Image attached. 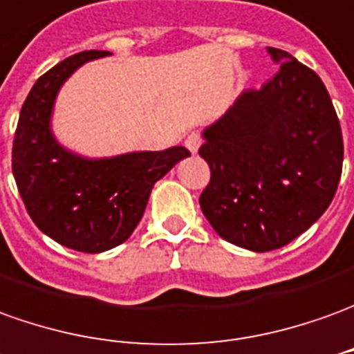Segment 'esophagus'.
Listing matches in <instances>:
<instances>
[{
	"instance_id": "esophagus-1",
	"label": "esophagus",
	"mask_w": 354,
	"mask_h": 354,
	"mask_svg": "<svg viewBox=\"0 0 354 354\" xmlns=\"http://www.w3.org/2000/svg\"><path fill=\"white\" fill-rule=\"evenodd\" d=\"M201 145H202V136L198 135V133H194V131H192V133H189V135H187V138H185V146H187V148H189L192 153L198 152Z\"/></svg>"
}]
</instances>
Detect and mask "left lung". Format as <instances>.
I'll use <instances>...</instances> for the list:
<instances>
[{
  "label": "left lung",
  "instance_id": "obj_1",
  "mask_svg": "<svg viewBox=\"0 0 354 354\" xmlns=\"http://www.w3.org/2000/svg\"><path fill=\"white\" fill-rule=\"evenodd\" d=\"M279 69L260 90H245L204 131L209 183L201 208L219 237L254 252L285 245L310 227L335 196L343 136L320 77L268 48Z\"/></svg>",
  "mask_w": 354,
  "mask_h": 354
}]
</instances>
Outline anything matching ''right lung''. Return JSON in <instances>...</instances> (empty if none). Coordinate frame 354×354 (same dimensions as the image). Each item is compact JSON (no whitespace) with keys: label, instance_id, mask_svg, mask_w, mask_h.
<instances>
[{"label":"right lung","instance_id":"1","mask_svg":"<svg viewBox=\"0 0 354 354\" xmlns=\"http://www.w3.org/2000/svg\"><path fill=\"white\" fill-rule=\"evenodd\" d=\"M109 51H80L36 80L24 100L13 138V175L36 227L63 247L104 252L125 243L145 214L153 183L191 156L185 146L84 160L63 150L50 133L59 86L84 61Z\"/></svg>","mask_w":354,"mask_h":354}]
</instances>
